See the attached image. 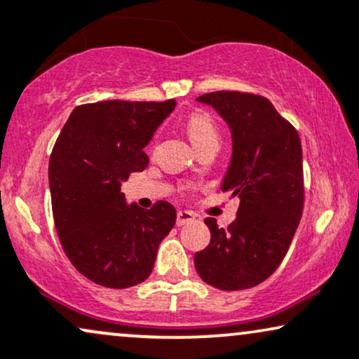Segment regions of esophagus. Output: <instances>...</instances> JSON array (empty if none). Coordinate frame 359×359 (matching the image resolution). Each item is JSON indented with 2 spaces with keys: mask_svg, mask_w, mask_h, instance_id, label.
<instances>
[{
  "mask_svg": "<svg viewBox=\"0 0 359 359\" xmlns=\"http://www.w3.org/2000/svg\"><path fill=\"white\" fill-rule=\"evenodd\" d=\"M192 220H194V213L192 212H187V210L177 212V220H175L177 226H182L185 224H190Z\"/></svg>",
  "mask_w": 359,
  "mask_h": 359,
  "instance_id": "34e87169",
  "label": "esophagus"
}]
</instances>
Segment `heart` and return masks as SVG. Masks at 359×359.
Returning a JSON list of instances; mask_svg holds the SVG:
<instances>
[{
	"mask_svg": "<svg viewBox=\"0 0 359 359\" xmlns=\"http://www.w3.org/2000/svg\"><path fill=\"white\" fill-rule=\"evenodd\" d=\"M187 133L194 146H201V144L212 139L219 140V129H217L215 122L207 112L202 111H194L187 117Z\"/></svg>",
	"mask_w": 359,
	"mask_h": 359,
	"instance_id": "1",
	"label": "heart"
}]
</instances>
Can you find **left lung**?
<instances>
[{
    "mask_svg": "<svg viewBox=\"0 0 359 359\" xmlns=\"http://www.w3.org/2000/svg\"><path fill=\"white\" fill-rule=\"evenodd\" d=\"M197 101L215 109L232 130V161L222 190L238 197L240 205L226 230L205 219L212 237L195 253V270L219 290H247L278 269L300 224L305 201L300 135L258 94L215 90Z\"/></svg>",
    "mask_w": 359,
    "mask_h": 359,
    "instance_id": "left-lung-1",
    "label": "left lung"
}]
</instances>
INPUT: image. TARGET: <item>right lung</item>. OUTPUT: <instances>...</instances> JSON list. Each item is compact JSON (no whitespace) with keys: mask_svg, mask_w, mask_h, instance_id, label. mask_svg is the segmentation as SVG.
<instances>
[{"mask_svg":"<svg viewBox=\"0 0 359 359\" xmlns=\"http://www.w3.org/2000/svg\"><path fill=\"white\" fill-rule=\"evenodd\" d=\"M175 101H102L71 112L49 158L53 217L74 269L106 288H129L151 275L175 208L127 205L121 182L149 164L144 147Z\"/></svg>","mask_w":359,"mask_h":359,"instance_id":"right-lung-1","label":"right lung"}]
</instances>
